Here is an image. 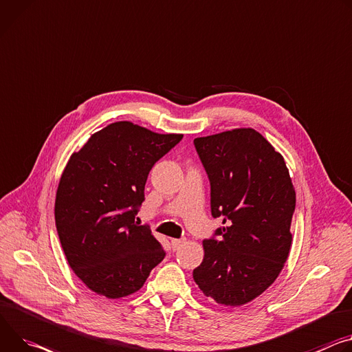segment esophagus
<instances>
[{
  "label": "esophagus",
  "mask_w": 352,
  "mask_h": 352,
  "mask_svg": "<svg viewBox=\"0 0 352 352\" xmlns=\"http://www.w3.org/2000/svg\"><path fill=\"white\" fill-rule=\"evenodd\" d=\"M184 243H185L184 239H173V240H171V247H173L174 251H177V250L181 248V245H182Z\"/></svg>",
  "instance_id": "34e87169"
}]
</instances>
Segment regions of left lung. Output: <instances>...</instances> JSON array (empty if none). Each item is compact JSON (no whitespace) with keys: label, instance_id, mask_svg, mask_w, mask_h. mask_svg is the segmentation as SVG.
Listing matches in <instances>:
<instances>
[{"label":"left lung","instance_id":"left-lung-1","mask_svg":"<svg viewBox=\"0 0 352 352\" xmlns=\"http://www.w3.org/2000/svg\"><path fill=\"white\" fill-rule=\"evenodd\" d=\"M194 143L210 181L212 216L226 225L204 240L194 280L216 303L243 306L268 289L289 257L295 188L283 157L251 127Z\"/></svg>","mask_w":352,"mask_h":352}]
</instances>
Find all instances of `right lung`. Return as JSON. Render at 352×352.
<instances>
[{
    "mask_svg": "<svg viewBox=\"0 0 352 352\" xmlns=\"http://www.w3.org/2000/svg\"><path fill=\"white\" fill-rule=\"evenodd\" d=\"M181 139L120 120L72 154L57 186L54 219L69 265L92 292L129 296L163 261L162 244L135 216L151 167Z\"/></svg>",
    "mask_w": 352,
    "mask_h": 352,
    "instance_id": "1",
    "label": "right lung"
}]
</instances>
